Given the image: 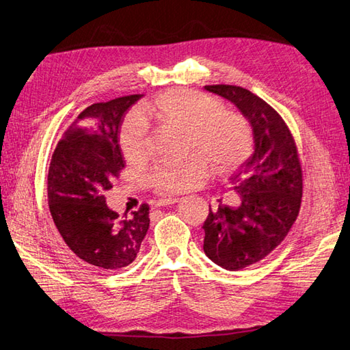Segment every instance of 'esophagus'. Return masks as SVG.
Masks as SVG:
<instances>
[{
	"instance_id": "34e87169",
	"label": "esophagus",
	"mask_w": 350,
	"mask_h": 350,
	"mask_svg": "<svg viewBox=\"0 0 350 350\" xmlns=\"http://www.w3.org/2000/svg\"><path fill=\"white\" fill-rule=\"evenodd\" d=\"M179 202L177 197H167V199H159L156 202V206H167V205H176Z\"/></svg>"
}]
</instances>
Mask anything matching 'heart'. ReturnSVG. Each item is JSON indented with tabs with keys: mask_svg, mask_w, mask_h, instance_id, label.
I'll use <instances>...</instances> for the list:
<instances>
[{
	"mask_svg": "<svg viewBox=\"0 0 350 350\" xmlns=\"http://www.w3.org/2000/svg\"><path fill=\"white\" fill-rule=\"evenodd\" d=\"M141 118L177 129L188 135L189 148L202 153L183 161L162 162L151 173V182L165 191H182L193 187L208 173V163L217 173L236 167L251 148V131L243 118L225 113L217 99L187 88L159 94L141 109ZM133 118L120 135V147L130 162H142L148 157L150 141L147 124Z\"/></svg>",
	"mask_w": 350,
	"mask_h": 350,
	"instance_id": "b5f03b06",
	"label": "heart"
}]
</instances>
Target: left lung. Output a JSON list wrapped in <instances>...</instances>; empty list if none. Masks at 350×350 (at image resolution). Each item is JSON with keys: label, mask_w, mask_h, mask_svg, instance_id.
Instances as JSON below:
<instances>
[{"label": "left lung", "mask_w": 350, "mask_h": 350, "mask_svg": "<svg viewBox=\"0 0 350 350\" xmlns=\"http://www.w3.org/2000/svg\"><path fill=\"white\" fill-rule=\"evenodd\" d=\"M226 99L252 129L254 151L230 176L237 205H219L203 224V251L215 265L239 271L265 258L282 243L298 215L301 165L284 120L269 104L237 85H206Z\"/></svg>", "instance_id": "obj_1"}]
</instances>
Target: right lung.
<instances>
[{
  "label": "right lung",
  "mask_w": 350,
  "mask_h": 350,
  "mask_svg": "<svg viewBox=\"0 0 350 350\" xmlns=\"http://www.w3.org/2000/svg\"><path fill=\"white\" fill-rule=\"evenodd\" d=\"M142 96L87 107L68 126L50 162L47 193L55 225L76 256L103 269L135 262L150 228L148 205L120 219L105 202L113 179L125 167L120 122Z\"/></svg>",
  "instance_id": "add662e5"
}]
</instances>
